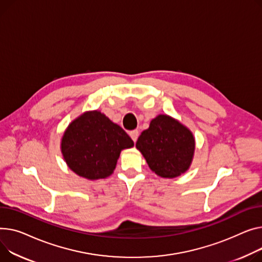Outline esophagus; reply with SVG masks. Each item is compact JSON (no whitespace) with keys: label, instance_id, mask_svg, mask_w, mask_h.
Here are the masks:
<instances>
[{"label":"esophagus","instance_id":"34e87169","mask_svg":"<svg viewBox=\"0 0 262 262\" xmlns=\"http://www.w3.org/2000/svg\"><path fill=\"white\" fill-rule=\"evenodd\" d=\"M129 136H130V138L133 139V141H134V142H136V141H137V139H138V137H139V132H138V129L132 130V132L129 133Z\"/></svg>","mask_w":262,"mask_h":262}]
</instances>
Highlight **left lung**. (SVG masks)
Instances as JSON below:
<instances>
[{
  "instance_id": "left-lung-1",
  "label": "left lung",
  "mask_w": 262,
  "mask_h": 262,
  "mask_svg": "<svg viewBox=\"0 0 262 262\" xmlns=\"http://www.w3.org/2000/svg\"><path fill=\"white\" fill-rule=\"evenodd\" d=\"M149 168L160 177L176 178L185 172L193 161L195 138L179 121L159 115L150 121L136 143Z\"/></svg>"
}]
</instances>
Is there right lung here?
I'll use <instances>...</instances> for the list:
<instances>
[{
    "instance_id": "right-lung-1",
    "label": "right lung",
    "mask_w": 262,
    "mask_h": 262,
    "mask_svg": "<svg viewBox=\"0 0 262 262\" xmlns=\"http://www.w3.org/2000/svg\"><path fill=\"white\" fill-rule=\"evenodd\" d=\"M133 146L134 141L125 130L99 111L86 112L75 119L61 141L68 167L89 180L111 176L121 150Z\"/></svg>"
}]
</instances>
